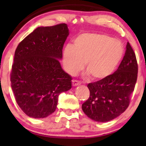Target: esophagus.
<instances>
[{"label": "esophagus", "mask_w": 146, "mask_h": 146, "mask_svg": "<svg viewBox=\"0 0 146 146\" xmlns=\"http://www.w3.org/2000/svg\"><path fill=\"white\" fill-rule=\"evenodd\" d=\"M80 82H78L76 80H72V84L73 86H78L80 84Z\"/></svg>", "instance_id": "obj_1"}]
</instances>
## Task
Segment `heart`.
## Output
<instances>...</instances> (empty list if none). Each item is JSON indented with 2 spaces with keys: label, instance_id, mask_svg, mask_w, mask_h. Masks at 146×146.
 Masks as SVG:
<instances>
[{
  "label": "heart",
  "instance_id": "obj_1",
  "mask_svg": "<svg viewBox=\"0 0 146 146\" xmlns=\"http://www.w3.org/2000/svg\"><path fill=\"white\" fill-rule=\"evenodd\" d=\"M123 55L120 42L106 35L87 33L74 40L73 45H67L62 54L65 70L74 75L82 69L92 80H100L114 71Z\"/></svg>",
  "mask_w": 146,
  "mask_h": 146
}]
</instances>
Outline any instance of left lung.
Returning <instances> with one entry per match:
<instances>
[{"mask_svg":"<svg viewBox=\"0 0 146 146\" xmlns=\"http://www.w3.org/2000/svg\"><path fill=\"white\" fill-rule=\"evenodd\" d=\"M137 72L136 56L127 42L125 55L117 70L105 78L88 84L90 96L82 105L84 112L100 122L119 116L129 106Z\"/></svg>","mask_w":146,"mask_h":146,"instance_id":"obj_1","label":"left lung"}]
</instances>
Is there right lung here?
<instances>
[{
    "mask_svg": "<svg viewBox=\"0 0 146 146\" xmlns=\"http://www.w3.org/2000/svg\"><path fill=\"white\" fill-rule=\"evenodd\" d=\"M65 23L38 27L19 44L11 72V88L28 116L44 118L56 110L58 96L72 88V77L62 69Z\"/></svg>",
    "mask_w": 146,
    "mask_h": 146,
    "instance_id": "right-lung-1",
    "label": "right lung"
}]
</instances>
